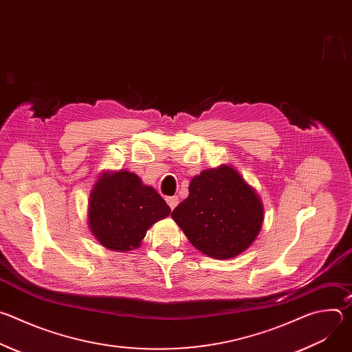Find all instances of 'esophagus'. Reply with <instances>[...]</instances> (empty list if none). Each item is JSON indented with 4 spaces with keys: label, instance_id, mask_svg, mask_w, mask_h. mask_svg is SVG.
I'll return each mask as SVG.
<instances>
[{
    "label": "esophagus",
    "instance_id": "34e87169",
    "mask_svg": "<svg viewBox=\"0 0 352 352\" xmlns=\"http://www.w3.org/2000/svg\"><path fill=\"white\" fill-rule=\"evenodd\" d=\"M166 202L171 209H175L178 205V197L177 196H167L166 197Z\"/></svg>",
    "mask_w": 352,
    "mask_h": 352
}]
</instances>
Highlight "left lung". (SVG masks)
Masks as SVG:
<instances>
[{
  "label": "left lung",
  "mask_w": 352,
  "mask_h": 352,
  "mask_svg": "<svg viewBox=\"0 0 352 352\" xmlns=\"http://www.w3.org/2000/svg\"><path fill=\"white\" fill-rule=\"evenodd\" d=\"M188 190L171 217L197 250L226 261L255 242L265 208L258 192L232 166L221 164L195 175Z\"/></svg>",
  "instance_id": "obj_1"
}]
</instances>
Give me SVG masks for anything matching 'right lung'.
<instances>
[{
	"label": "right lung",
	"instance_id": "obj_1",
	"mask_svg": "<svg viewBox=\"0 0 352 352\" xmlns=\"http://www.w3.org/2000/svg\"><path fill=\"white\" fill-rule=\"evenodd\" d=\"M170 213L156 189L126 170L100 174L87 202L90 232L100 245L117 252L138 249L147 230Z\"/></svg>",
	"mask_w": 352,
	"mask_h": 352
}]
</instances>
